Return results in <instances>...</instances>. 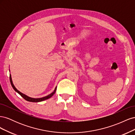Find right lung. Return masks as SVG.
<instances>
[{
	"instance_id": "add662e5",
	"label": "right lung",
	"mask_w": 135,
	"mask_h": 135,
	"mask_svg": "<svg viewBox=\"0 0 135 135\" xmlns=\"http://www.w3.org/2000/svg\"><path fill=\"white\" fill-rule=\"evenodd\" d=\"M9 79H10V81H11V84L12 87H13V88L14 89V90L16 92H17L19 94V95H21V97H23V99H25V100H26V101H29V102H33V103H38V102L43 101L44 100H47L48 99H50V98H51L55 93L56 91V88H57V87H56V88H55V90L54 91V92H52L51 94H50V95H48V96H46L42 97V98H38V99H35V98H32V97H28L27 95H25V94H23V93H21L20 91H19L18 90H17V88H16L15 87V85H14L13 82H12V78H11V74L9 75Z\"/></svg>"
}]
</instances>
